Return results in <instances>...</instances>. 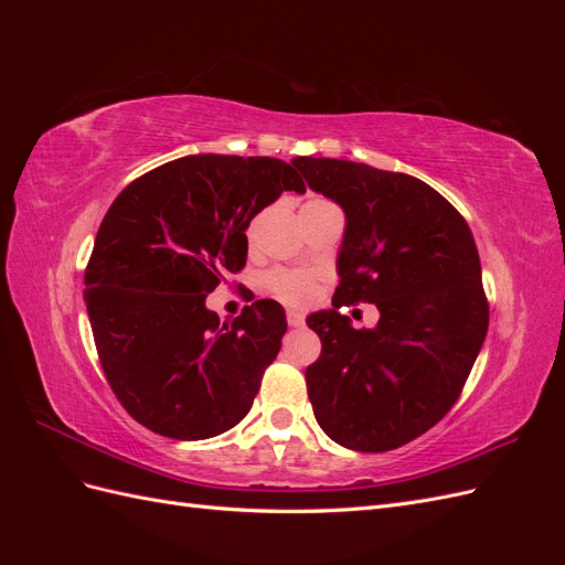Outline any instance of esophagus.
<instances>
[{"instance_id": "1", "label": "esophagus", "mask_w": 565, "mask_h": 565, "mask_svg": "<svg viewBox=\"0 0 565 565\" xmlns=\"http://www.w3.org/2000/svg\"><path fill=\"white\" fill-rule=\"evenodd\" d=\"M287 324H289V328H301L303 316L297 313V311H287Z\"/></svg>"}]
</instances>
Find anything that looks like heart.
Returning a JSON list of instances; mask_svg holds the SVG:
<instances>
[{
    "mask_svg": "<svg viewBox=\"0 0 565 565\" xmlns=\"http://www.w3.org/2000/svg\"><path fill=\"white\" fill-rule=\"evenodd\" d=\"M264 289L285 306L301 309V306H309L316 299L318 276L313 270L276 268L264 276Z\"/></svg>",
    "mask_w": 565,
    "mask_h": 565,
    "instance_id": "1",
    "label": "heart"
}]
</instances>
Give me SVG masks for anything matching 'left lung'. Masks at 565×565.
<instances>
[{
  "label": "left lung",
  "instance_id": "left-lung-1",
  "mask_svg": "<svg viewBox=\"0 0 565 565\" xmlns=\"http://www.w3.org/2000/svg\"><path fill=\"white\" fill-rule=\"evenodd\" d=\"M295 167L347 214L334 309L306 320L322 344L306 367L313 415L339 446L396 450L448 415L483 347L490 309L473 235L415 177L330 158ZM361 300L381 309L374 331L338 313Z\"/></svg>",
  "mask_w": 565,
  "mask_h": 565
}]
</instances>
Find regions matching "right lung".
Returning a JSON list of instances; mask_svg holds the SVG:
<instances>
[{
	"instance_id": "1",
	"label": "right lung",
	"mask_w": 565,
	"mask_h": 565,
	"mask_svg": "<svg viewBox=\"0 0 565 565\" xmlns=\"http://www.w3.org/2000/svg\"><path fill=\"white\" fill-rule=\"evenodd\" d=\"M285 191H306L295 164L188 156L134 179L100 221L84 299L115 398L146 429L202 440L249 413L285 311L259 299L221 324L204 299L245 268L249 221Z\"/></svg>"
}]
</instances>
